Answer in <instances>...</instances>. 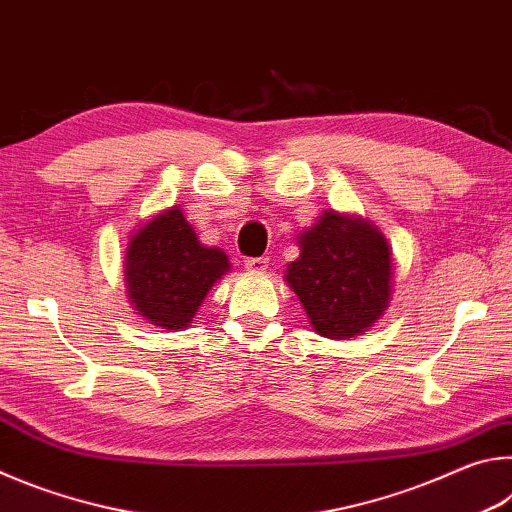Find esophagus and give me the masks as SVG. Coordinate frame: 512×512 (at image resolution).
<instances>
[{"mask_svg":"<svg viewBox=\"0 0 512 512\" xmlns=\"http://www.w3.org/2000/svg\"><path fill=\"white\" fill-rule=\"evenodd\" d=\"M246 268H248V271H253V273H262L268 268V257H248Z\"/></svg>","mask_w":512,"mask_h":512,"instance_id":"obj_1","label":"esophagus"}]
</instances>
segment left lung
Listing matches in <instances>:
<instances>
[{
	"label": "left lung",
	"instance_id": "1",
	"mask_svg": "<svg viewBox=\"0 0 512 512\" xmlns=\"http://www.w3.org/2000/svg\"><path fill=\"white\" fill-rule=\"evenodd\" d=\"M300 257L287 268L289 287L325 339H352L377 323L391 300L393 257L375 225L327 210L298 237Z\"/></svg>",
	"mask_w": 512,
	"mask_h": 512
}]
</instances>
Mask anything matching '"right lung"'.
Returning a JSON list of instances; mask_svg holds the SVG:
<instances>
[{"label":"right lung","instance_id":"add662e5","mask_svg":"<svg viewBox=\"0 0 512 512\" xmlns=\"http://www.w3.org/2000/svg\"><path fill=\"white\" fill-rule=\"evenodd\" d=\"M124 268L137 314L162 329H185L230 262L223 250L205 248L183 210L171 207L131 237Z\"/></svg>","mask_w":512,"mask_h":512}]
</instances>
